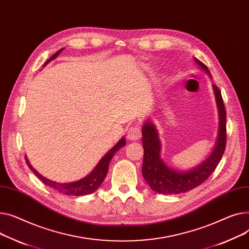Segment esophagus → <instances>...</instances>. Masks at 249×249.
<instances>
[{
  "label": "esophagus",
  "instance_id": "1",
  "mask_svg": "<svg viewBox=\"0 0 249 249\" xmlns=\"http://www.w3.org/2000/svg\"><path fill=\"white\" fill-rule=\"evenodd\" d=\"M126 138L130 141H139L142 138V131H141L140 126H138V125L130 126L127 130Z\"/></svg>",
  "mask_w": 249,
  "mask_h": 249
}]
</instances>
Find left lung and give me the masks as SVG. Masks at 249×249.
Masks as SVG:
<instances>
[{"mask_svg": "<svg viewBox=\"0 0 249 249\" xmlns=\"http://www.w3.org/2000/svg\"><path fill=\"white\" fill-rule=\"evenodd\" d=\"M195 63L212 78L207 66L194 57ZM219 116V128L215 145L209 156L193 168L188 170L174 169L167 165L160 156L162 142L158 129L150 118H147L142 127V142L143 148L142 177L153 191L163 194H180L190 191L201 185L216 169L224 154L226 145V111L221 92L217 86L212 85Z\"/></svg>", "mask_w": 249, "mask_h": 249, "instance_id": "1", "label": "left lung"}]
</instances>
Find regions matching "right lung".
Returning <instances> with one entry per match:
<instances>
[{
	"instance_id": "obj_1",
	"label": "right lung",
	"mask_w": 249,
	"mask_h": 249,
	"mask_svg": "<svg viewBox=\"0 0 249 249\" xmlns=\"http://www.w3.org/2000/svg\"><path fill=\"white\" fill-rule=\"evenodd\" d=\"M64 48L58 50L54 55H52L49 59L46 61V63L44 64V66L47 65L50 61H52L53 59L60 54V52L63 50ZM43 66V67H44ZM125 139L124 137H123L118 142H116L113 147L104 156L99 162L97 163V165L94 167V169L85 176L84 178L74 181V182H69V183H59L56 181H52L47 179L46 177L42 176V175L37 172L32 165L29 162V160L26 156V163L28 165V167L30 168L31 171H33V173L36 175V176L44 183L45 185L49 186L50 188L56 190L57 192H59L61 194L64 195H68V196H84V195H89L93 192H95L96 190L99 188V186L101 185V183L104 182V180L107 177V174L108 171V166H109V162L111 160V159L113 158L114 154L118 152L120 149H122L123 147L125 145Z\"/></svg>"
}]
</instances>
